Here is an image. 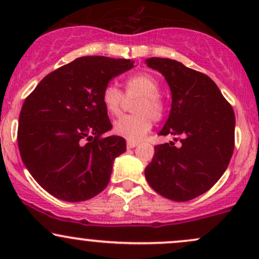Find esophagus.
Instances as JSON below:
<instances>
[{
  "label": "esophagus",
  "instance_id": "obj_1",
  "mask_svg": "<svg viewBox=\"0 0 259 259\" xmlns=\"http://www.w3.org/2000/svg\"><path fill=\"white\" fill-rule=\"evenodd\" d=\"M136 146H138V142L127 141V144H126V147L127 148H134V147H136Z\"/></svg>",
  "mask_w": 259,
  "mask_h": 259
}]
</instances>
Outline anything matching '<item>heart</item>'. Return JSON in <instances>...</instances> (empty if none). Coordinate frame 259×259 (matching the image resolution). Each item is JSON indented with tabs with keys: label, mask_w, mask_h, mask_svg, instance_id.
<instances>
[{
	"label": "heart",
	"mask_w": 259,
	"mask_h": 259,
	"mask_svg": "<svg viewBox=\"0 0 259 259\" xmlns=\"http://www.w3.org/2000/svg\"><path fill=\"white\" fill-rule=\"evenodd\" d=\"M126 97H136L133 112L113 123V133L129 141H139L148 133L152 121L158 120L164 113V102L160 97L159 84L154 76L140 73L124 82ZM102 103L109 115H118L123 105V94L115 85L108 84L102 91Z\"/></svg>",
	"instance_id": "obj_1"
}]
</instances>
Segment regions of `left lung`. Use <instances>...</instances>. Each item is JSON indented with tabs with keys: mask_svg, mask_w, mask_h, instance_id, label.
<instances>
[{
	"mask_svg": "<svg viewBox=\"0 0 259 259\" xmlns=\"http://www.w3.org/2000/svg\"><path fill=\"white\" fill-rule=\"evenodd\" d=\"M145 62L170 89V113L159 135L181 138L177 146L170 141L154 147L145 177L163 197L190 201L208 191L227 170L234 152V111L206 74L169 58Z\"/></svg>",
	"mask_w": 259,
	"mask_h": 259,
	"instance_id": "left-lung-1",
	"label": "left lung"
}]
</instances>
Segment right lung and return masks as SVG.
Segmentation results:
<instances>
[{
  "label": "right lung",
  "instance_id": "right-lung-1",
  "mask_svg": "<svg viewBox=\"0 0 259 259\" xmlns=\"http://www.w3.org/2000/svg\"><path fill=\"white\" fill-rule=\"evenodd\" d=\"M134 61L86 56L58 68L26 97L19 115L18 147L42 189L59 200L86 201L108 185L113 162L125 152L102 103L109 80Z\"/></svg>",
  "mask_w": 259,
  "mask_h": 259
}]
</instances>
